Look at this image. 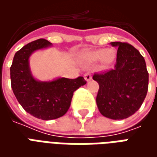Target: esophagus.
I'll list each match as a JSON object with an SVG mask.
<instances>
[{
	"instance_id": "34e87169",
	"label": "esophagus",
	"mask_w": 157,
	"mask_h": 157,
	"mask_svg": "<svg viewBox=\"0 0 157 157\" xmlns=\"http://www.w3.org/2000/svg\"><path fill=\"white\" fill-rule=\"evenodd\" d=\"M84 79H85L86 82L91 81L92 80V75L90 73H86L85 75H84Z\"/></svg>"
}]
</instances>
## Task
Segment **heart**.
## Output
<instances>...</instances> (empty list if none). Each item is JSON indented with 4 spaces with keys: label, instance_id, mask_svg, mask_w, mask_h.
Returning a JSON list of instances; mask_svg holds the SVG:
<instances>
[{
    "label": "heart",
    "instance_id": "heart-1",
    "mask_svg": "<svg viewBox=\"0 0 157 157\" xmlns=\"http://www.w3.org/2000/svg\"><path fill=\"white\" fill-rule=\"evenodd\" d=\"M115 57V52L113 49L100 48L82 52L80 55V61L83 65L87 66L99 60L102 66H108L114 61Z\"/></svg>",
    "mask_w": 157,
    "mask_h": 157
}]
</instances>
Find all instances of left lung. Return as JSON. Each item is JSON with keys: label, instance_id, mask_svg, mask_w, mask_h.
I'll use <instances>...</instances> for the list:
<instances>
[{"label": "left lung", "instance_id": "left-lung-1", "mask_svg": "<svg viewBox=\"0 0 157 157\" xmlns=\"http://www.w3.org/2000/svg\"><path fill=\"white\" fill-rule=\"evenodd\" d=\"M110 44L118 48L116 65L109 71L93 75L99 84L96 102L102 115L124 119L142 105L148 91L149 74L145 59L132 45L121 42Z\"/></svg>", "mask_w": 157, "mask_h": 157}]
</instances>
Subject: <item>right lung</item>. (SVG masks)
Listing matches in <instances>:
<instances>
[{
	"label": "right lung",
	"instance_id": "obj_1",
	"mask_svg": "<svg viewBox=\"0 0 157 157\" xmlns=\"http://www.w3.org/2000/svg\"><path fill=\"white\" fill-rule=\"evenodd\" d=\"M50 46L51 43L44 39L29 43L16 53L10 68L12 88L18 102L26 112L43 120L55 119L65 114L73 92L86 83L82 76L76 79L58 77L42 82L33 75L30 56Z\"/></svg>",
	"mask_w": 157,
	"mask_h": 157
}]
</instances>
